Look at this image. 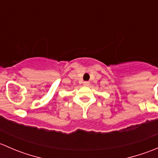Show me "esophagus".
Listing matches in <instances>:
<instances>
[{
  "label": "esophagus",
  "mask_w": 158,
  "mask_h": 158,
  "mask_svg": "<svg viewBox=\"0 0 158 158\" xmlns=\"http://www.w3.org/2000/svg\"><path fill=\"white\" fill-rule=\"evenodd\" d=\"M84 85H85V86H89V82H87V81H85V82H83Z\"/></svg>",
  "instance_id": "obj_1"
}]
</instances>
